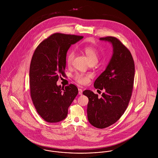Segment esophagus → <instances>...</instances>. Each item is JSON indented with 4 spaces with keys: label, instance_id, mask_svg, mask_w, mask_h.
I'll return each instance as SVG.
<instances>
[{
    "label": "esophagus",
    "instance_id": "obj_1",
    "mask_svg": "<svg viewBox=\"0 0 158 158\" xmlns=\"http://www.w3.org/2000/svg\"><path fill=\"white\" fill-rule=\"evenodd\" d=\"M78 94L79 95H82L83 94V90L81 89H78Z\"/></svg>",
    "mask_w": 158,
    "mask_h": 158
}]
</instances>
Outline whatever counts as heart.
Wrapping results in <instances>:
<instances>
[{
	"label": "heart",
	"instance_id": "b5f03b06",
	"mask_svg": "<svg viewBox=\"0 0 158 158\" xmlns=\"http://www.w3.org/2000/svg\"><path fill=\"white\" fill-rule=\"evenodd\" d=\"M80 49L83 52V53L86 55L89 63L96 64L98 62L99 58V53L98 50L92 45H84L80 47ZM75 53L73 51H70L68 54L66 58V63L68 65H70L74 58ZM75 80L80 84H86L88 82L89 79V76L85 75L83 73H76L74 76Z\"/></svg>",
	"mask_w": 158,
	"mask_h": 158
}]
</instances>
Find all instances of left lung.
<instances>
[{
	"label": "left lung",
	"instance_id": "1",
	"mask_svg": "<svg viewBox=\"0 0 158 158\" xmlns=\"http://www.w3.org/2000/svg\"><path fill=\"white\" fill-rule=\"evenodd\" d=\"M100 40L113 46V55L107 67L94 84L95 89L104 92L101 97L90 90L83 94L89 98V122L102 129L115 123L125 113L132 94L135 68L131 52L118 39L107 36Z\"/></svg>",
	"mask_w": 158,
	"mask_h": 158
}]
</instances>
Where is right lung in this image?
Returning <instances> with one entry per match:
<instances>
[{
	"mask_svg": "<svg viewBox=\"0 0 158 158\" xmlns=\"http://www.w3.org/2000/svg\"><path fill=\"white\" fill-rule=\"evenodd\" d=\"M83 38L56 33L41 43L33 53L29 72L31 97L36 111L47 122L65 119L78 94L74 85L64 88L56 82L64 75L68 50Z\"/></svg>",
	"mask_w": 158,
	"mask_h": 158,
	"instance_id": "obj_1",
	"label": "right lung"
}]
</instances>
